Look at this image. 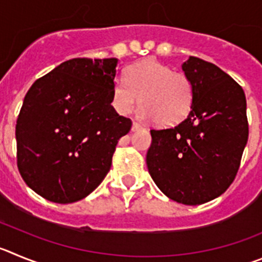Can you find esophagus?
<instances>
[{
	"mask_svg": "<svg viewBox=\"0 0 262 262\" xmlns=\"http://www.w3.org/2000/svg\"><path fill=\"white\" fill-rule=\"evenodd\" d=\"M141 129H142V125H141L140 122L133 121V125H132V130L137 132V130H141Z\"/></svg>",
	"mask_w": 262,
	"mask_h": 262,
	"instance_id": "34e87169",
	"label": "esophagus"
}]
</instances>
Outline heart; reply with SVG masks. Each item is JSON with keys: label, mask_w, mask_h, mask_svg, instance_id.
Wrapping results in <instances>:
<instances>
[{"label": "heart", "mask_w": 262, "mask_h": 262, "mask_svg": "<svg viewBox=\"0 0 262 262\" xmlns=\"http://www.w3.org/2000/svg\"><path fill=\"white\" fill-rule=\"evenodd\" d=\"M193 99L194 87L187 74L147 58L126 68L125 81H117L114 86L112 104L120 115H128L140 102L143 119H154L160 126H173L187 119Z\"/></svg>", "instance_id": "obj_1"}]
</instances>
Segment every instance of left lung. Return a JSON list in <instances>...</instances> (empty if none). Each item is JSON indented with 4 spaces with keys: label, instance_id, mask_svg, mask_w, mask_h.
I'll return each mask as SVG.
<instances>
[{
    "label": "left lung",
    "instance_id": "8db88e82",
    "mask_svg": "<svg viewBox=\"0 0 262 262\" xmlns=\"http://www.w3.org/2000/svg\"><path fill=\"white\" fill-rule=\"evenodd\" d=\"M194 87L193 105L178 126L151 130L148 173L168 199L201 205L234 181L248 141L246 94L216 65L190 56L181 65Z\"/></svg>",
    "mask_w": 262,
    "mask_h": 262
}]
</instances>
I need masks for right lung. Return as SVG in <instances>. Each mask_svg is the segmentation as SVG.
I'll return each instance as SVG.
<instances>
[{
  "label": "right lung",
  "mask_w": 262,
  "mask_h": 262,
  "mask_svg": "<svg viewBox=\"0 0 262 262\" xmlns=\"http://www.w3.org/2000/svg\"><path fill=\"white\" fill-rule=\"evenodd\" d=\"M117 58H73L35 81L16 120L25 183L46 200L72 204L104 180L130 119L112 107Z\"/></svg>",
  "instance_id": "1"
}]
</instances>
